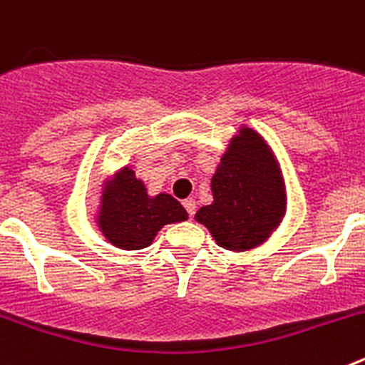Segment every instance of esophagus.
<instances>
[{
  "label": "esophagus",
  "instance_id": "1",
  "mask_svg": "<svg viewBox=\"0 0 365 365\" xmlns=\"http://www.w3.org/2000/svg\"><path fill=\"white\" fill-rule=\"evenodd\" d=\"M182 205H185L186 212H188V215L192 217V215L195 214V199H192V197L185 199V201H182Z\"/></svg>",
  "mask_w": 365,
  "mask_h": 365
}]
</instances>
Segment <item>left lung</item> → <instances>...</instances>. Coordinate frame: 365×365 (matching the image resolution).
Returning <instances> with one entry per match:
<instances>
[{
    "instance_id": "1",
    "label": "left lung",
    "mask_w": 365,
    "mask_h": 365,
    "mask_svg": "<svg viewBox=\"0 0 365 365\" xmlns=\"http://www.w3.org/2000/svg\"><path fill=\"white\" fill-rule=\"evenodd\" d=\"M212 205L199 208L205 225L225 250L245 252L265 243L287 210V190L278 159L267 140L241 125L212 177Z\"/></svg>"
}]
</instances>
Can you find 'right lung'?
Instances as JSON below:
<instances>
[{
	"label": "right lung",
	"instance_id": "obj_1",
	"mask_svg": "<svg viewBox=\"0 0 365 365\" xmlns=\"http://www.w3.org/2000/svg\"><path fill=\"white\" fill-rule=\"evenodd\" d=\"M186 219L188 214L182 205L170 193L150 195L131 166L120 168L109 177L96 212L98 230L113 247L122 250H143L153 243L164 225Z\"/></svg>",
	"mask_w": 365,
	"mask_h": 365
}]
</instances>
